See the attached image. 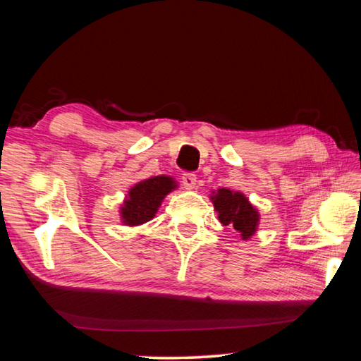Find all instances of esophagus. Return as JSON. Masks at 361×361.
Instances as JSON below:
<instances>
[{"mask_svg":"<svg viewBox=\"0 0 361 361\" xmlns=\"http://www.w3.org/2000/svg\"><path fill=\"white\" fill-rule=\"evenodd\" d=\"M181 183L186 189H194L195 183H197V176H195L194 173H185L181 176Z\"/></svg>","mask_w":361,"mask_h":361,"instance_id":"34e87169","label":"esophagus"}]
</instances>
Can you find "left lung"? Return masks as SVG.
I'll return each mask as SVG.
<instances>
[{
	"label": "left lung",
	"mask_w": 361,
	"mask_h": 361,
	"mask_svg": "<svg viewBox=\"0 0 361 361\" xmlns=\"http://www.w3.org/2000/svg\"><path fill=\"white\" fill-rule=\"evenodd\" d=\"M210 199L218 213L219 223L240 232L242 240H248L258 231L259 212L245 194L219 188L218 191H212Z\"/></svg>",
	"instance_id": "1"
}]
</instances>
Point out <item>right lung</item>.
<instances>
[{
    "instance_id": "1",
    "label": "right lung",
    "mask_w": 361,
    "mask_h": 361,
    "mask_svg": "<svg viewBox=\"0 0 361 361\" xmlns=\"http://www.w3.org/2000/svg\"><path fill=\"white\" fill-rule=\"evenodd\" d=\"M176 188L178 183L167 175H157L138 181L129 189L124 204L121 205V221L130 228L148 223L154 218L166 195Z\"/></svg>"
}]
</instances>
